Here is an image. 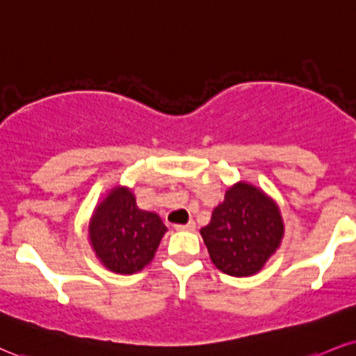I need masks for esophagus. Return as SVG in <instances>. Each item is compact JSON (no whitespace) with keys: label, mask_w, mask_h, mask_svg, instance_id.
Returning a JSON list of instances; mask_svg holds the SVG:
<instances>
[{"label":"esophagus","mask_w":356,"mask_h":356,"mask_svg":"<svg viewBox=\"0 0 356 356\" xmlns=\"http://www.w3.org/2000/svg\"><path fill=\"white\" fill-rule=\"evenodd\" d=\"M175 230H187V232H192V230H195V222L194 220H189L187 224H177L174 225Z\"/></svg>","instance_id":"1"}]
</instances>
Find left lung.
Segmentation results:
<instances>
[{
    "instance_id": "obj_1",
    "label": "left lung",
    "mask_w": 356,
    "mask_h": 356,
    "mask_svg": "<svg viewBox=\"0 0 356 356\" xmlns=\"http://www.w3.org/2000/svg\"><path fill=\"white\" fill-rule=\"evenodd\" d=\"M200 235L220 272L248 277L262 270L280 247L284 220L278 205L264 191L237 182L213 209L212 219L200 229Z\"/></svg>"
}]
</instances>
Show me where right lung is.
Returning <instances> with one entry per match:
<instances>
[{
	"label": "right lung",
	"mask_w": 356,
	"mask_h": 356,
	"mask_svg": "<svg viewBox=\"0 0 356 356\" xmlns=\"http://www.w3.org/2000/svg\"><path fill=\"white\" fill-rule=\"evenodd\" d=\"M167 232L161 217L140 211L127 187H114L99 202L89 222V241L102 265L111 272L131 275L156 255Z\"/></svg>",
	"instance_id": "add662e5"
}]
</instances>
